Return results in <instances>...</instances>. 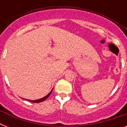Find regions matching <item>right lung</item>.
Returning <instances> with one entry per match:
<instances>
[{
    "label": "right lung",
    "mask_w": 127,
    "mask_h": 127,
    "mask_svg": "<svg viewBox=\"0 0 127 127\" xmlns=\"http://www.w3.org/2000/svg\"><path fill=\"white\" fill-rule=\"evenodd\" d=\"M52 91H53V90L51 91V92L49 93V94H48L46 96H45V97H43V98H41V99H37V100H35V101H34V100H28V99H27V100L29 101H31V102H32V103H39V102H42V101H43L45 100L49 96L50 94H51Z\"/></svg>",
    "instance_id": "1"
}]
</instances>
